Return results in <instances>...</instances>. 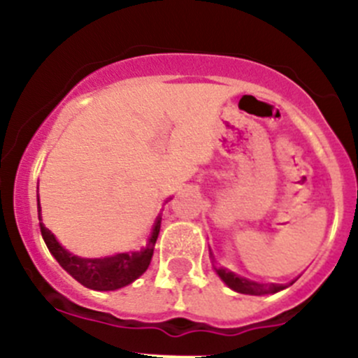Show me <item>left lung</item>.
<instances>
[{
    "label": "left lung",
    "instance_id": "1",
    "mask_svg": "<svg viewBox=\"0 0 358 358\" xmlns=\"http://www.w3.org/2000/svg\"><path fill=\"white\" fill-rule=\"evenodd\" d=\"M209 258H211L213 266H215V272L218 273L220 279L236 292L241 294H251V296H265V294H275V292L286 289L287 286L284 284H259L255 280H249L246 277H241L237 273L230 272V270L223 268V266H216V259L213 256L211 249H209ZM292 284V282H291Z\"/></svg>",
    "mask_w": 358,
    "mask_h": 358
}]
</instances>
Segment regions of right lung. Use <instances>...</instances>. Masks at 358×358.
<instances>
[{
    "label": "right lung",
    "instance_id": "1",
    "mask_svg": "<svg viewBox=\"0 0 358 358\" xmlns=\"http://www.w3.org/2000/svg\"><path fill=\"white\" fill-rule=\"evenodd\" d=\"M38 218L41 220V206H39L38 194ZM41 236L45 239L46 246L53 258L60 263L67 273H71L79 284H83L88 289L95 291H115L128 284L135 282L150 265V259L154 255V246L161 230V216H157L154 223L152 234L147 241L145 248L140 251L131 252H117L114 256H106V258H81V256L72 255L62 244L57 241V237L39 222Z\"/></svg>",
    "mask_w": 358,
    "mask_h": 358
}]
</instances>
